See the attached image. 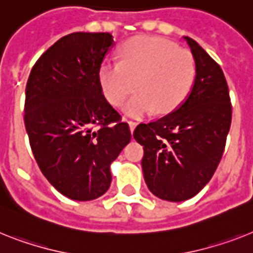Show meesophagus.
Returning <instances> with one entry per match:
<instances>
[{"instance_id":"1","label":"esophagus","mask_w":253,"mask_h":253,"mask_svg":"<svg viewBox=\"0 0 253 253\" xmlns=\"http://www.w3.org/2000/svg\"><path fill=\"white\" fill-rule=\"evenodd\" d=\"M137 123L135 122V121H128V126H130V131L131 132H133V130H135V127H136Z\"/></svg>"}]
</instances>
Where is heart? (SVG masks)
Returning <instances> with one entry per match:
<instances>
[{
  "instance_id": "b5f03b06",
  "label": "heart",
  "mask_w": 253,
  "mask_h": 253,
  "mask_svg": "<svg viewBox=\"0 0 253 253\" xmlns=\"http://www.w3.org/2000/svg\"><path fill=\"white\" fill-rule=\"evenodd\" d=\"M120 63L104 61L99 67V84L104 96L120 107L136 80L137 94L125 107V113L141 117L157 109L161 114L175 110L192 90L195 78L193 55L165 38L137 36L123 43Z\"/></svg>"
}]
</instances>
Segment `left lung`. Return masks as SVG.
<instances>
[{
	"label": "left lung",
	"instance_id": "obj_1",
	"mask_svg": "<svg viewBox=\"0 0 253 253\" xmlns=\"http://www.w3.org/2000/svg\"><path fill=\"white\" fill-rule=\"evenodd\" d=\"M185 38L195 61L188 97L167 116L140 123L133 137L144 146V179L153 194L181 202L198 194L221 161L231 123L229 88L220 65Z\"/></svg>",
	"mask_w": 253,
	"mask_h": 253
}]
</instances>
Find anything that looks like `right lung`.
<instances>
[{"mask_svg": "<svg viewBox=\"0 0 253 253\" xmlns=\"http://www.w3.org/2000/svg\"><path fill=\"white\" fill-rule=\"evenodd\" d=\"M113 44L110 33L64 36L36 61L27 82L24 123L33 156L51 185L73 201L107 192L110 163L131 140L97 77Z\"/></svg>", "mask_w": 253, "mask_h": 253, "instance_id": "obj_1", "label": "right lung"}]
</instances>
